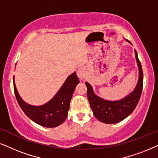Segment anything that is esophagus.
I'll return each mask as SVG.
<instances>
[{"instance_id":"obj_1","label":"esophagus","mask_w":158,"mask_h":158,"mask_svg":"<svg viewBox=\"0 0 158 158\" xmlns=\"http://www.w3.org/2000/svg\"><path fill=\"white\" fill-rule=\"evenodd\" d=\"M86 74H87V71H86V69L84 67H81L77 70V76L80 79H84Z\"/></svg>"}]
</instances>
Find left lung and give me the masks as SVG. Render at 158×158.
I'll list each match as a JSON object with an SVG mask.
<instances>
[{"instance_id": "obj_1", "label": "left lung", "mask_w": 158, "mask_h": 158, "mask_svg": "<svg viewBox=\"0 0 158 158\" xmlns=\"http://www.w3.org/2000/svg\"><path fill=\"white\" fill-rule=\"evenodd\" d=\"M135 56L139 67V80L134 91L126 98L117 101L104 100L97 96L94 93L92 86L88 82H85L87 87V98L92 112L96 118L102 123L108 124L118 123L129 116L137 106L143 88V71L136 50Z\"/></svg>"}]
</instances>
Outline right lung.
Instances as JSON below:
<instances>
[{
    "mask_svg": "<svg viewBox=\"0 0 158 158\" xmlns=\"http://www.w3.org/2000/svg\"><path fill=\"white\" fill-rule=\"evenodd\" d=\"M79 82L76 73H73L67 78L54 98L40 106H33L24 102L18 93L14 80V89L19 105L29 118L42 127L53 128L60 125L66 119L71 98Z\"/></svg>",
    "mask_w": 158,
    "mask_h": 158,
    "instance_id": "1",
    "label": "right lung"
}]
</instances>
